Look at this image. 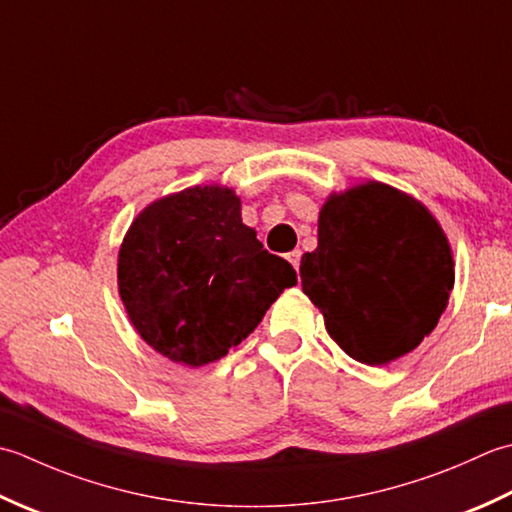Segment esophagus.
<instances>
[{
	"instance_id": "1",
	"label": "esophagus",
	"mask_w": 512,
	"mask_h": 512,
	"mask_svg": "<svg viewBox=\"0 0 512 512\" xmlns=\"http://www.w3.org/2000/svg\"><path fill=\"white\" fill-rule=\"evenodd\" d=\"M300 256H302L300 249H294V252H289V254H287V260H289L291 265H294V269H296V271L300 269Z\"/></svg>"
}]
</instances>
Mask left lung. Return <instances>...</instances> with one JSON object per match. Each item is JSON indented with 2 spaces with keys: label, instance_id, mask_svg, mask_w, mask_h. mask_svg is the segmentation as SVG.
<instances>
[{
  "label": "left lung",
  "instance_id": "obj_1",
  "mask_svg": "<svg viewBox=\"0 0 512 512\" xmlns=\"http://www.w3.org/2000/svg\"><path fill=\"white\" fill-rule=\"evenodd\" d=\"M448 238L413 196L367 181L331 194L302 291L338 347L369 367L411 353L437 327L455 283Z\"/></svg>",
  "mask_w": 512,
  "mask_h": 512
}]
</instances>
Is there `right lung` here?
<instances>
[{"mask_svg": "<svg viewBox=\"0 0 512 512\" xmlns=\"http://www.w3.org/2000/svg\"><path fill=\"white\" fill-rule=\"evenodd\" d=\"M119 296L139 336L172 362L203 367L252 333L296 271L269 254L223 185L163 196L119 249Z\"/></svg>", "mask_w": 512, "mask_h": 512, "instance_id": "right-lung-1", "label": "right lung"}]
</instances>
